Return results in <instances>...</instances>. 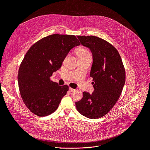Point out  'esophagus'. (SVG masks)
<instances>
[{
    "mask_svg": "<svg viewBox=\"0 0 150 150\" xmlns=\"http://www.w3.org/2000/svg\"><path fill=\"white\" fill-rule=\"evenodd\" d=\"M69 90H70V91H71V92H74V91H76L75 89H73V88H70Z\"/></svg>",
    "mask_w": 150,
    "mask_h": 150,
    "instance_id": "1",
    "label": "esophagus"
}]
</instances>
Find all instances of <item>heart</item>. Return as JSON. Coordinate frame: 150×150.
I'll return each mask as SVG.
<instances>
[{"instance_id": "heart-1", "label": "heart", "mask_w": 150, "mask_h": 150, "mask_svg": "<svg viewBox=\"0 0 150 150\" xmlns=\"http://www.w3.org/2000/svg\"><path fill=\"white\" fill-rule=\"evenodd\" d=\"M75 53L77 54L78 57H79V58L87 57V56H91L90 51L87 48L83 47L77 48L75 50Z\"/></svg>"}]
</instances>
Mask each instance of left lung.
Here are the masks:
<instances>
[{"label":"left lung","mask_w":150,"mask_h":150,"mask_svg":"<svg viewBox=\"0 0 150 150\" xmlns=\"http://www.w3.org/2000/svg\"><path fill=\"white\" fill-rule=\"evenodd\" d=\"M81 44L93 53L90 76L93 78V93L84 92L83 98L75 102L82 115L97 119L107 114L115 105L126 81V72L121 57L115 47L98 37L77 36Z\"/></svg>","instance_id":"left-lung-1"}]
</instances>
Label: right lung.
<instances>
[{"label":"right lung","mask_w":150,"mask_h":150,"mask_svg":"<svg viewBox=\"0 0 150 150\" xmlns=\"http://www.w3.org/2000/svg\"><path fill=\"white\" fill-rule=\"evenodd\" d=\"M80 43L75 35L52 34L42 38L29 49L19 66L18 81L25 105L38 116L54 112L69 91L50 80L69 51Z\"/></svg>","instance_id":"add662e5"}]
</instances>
